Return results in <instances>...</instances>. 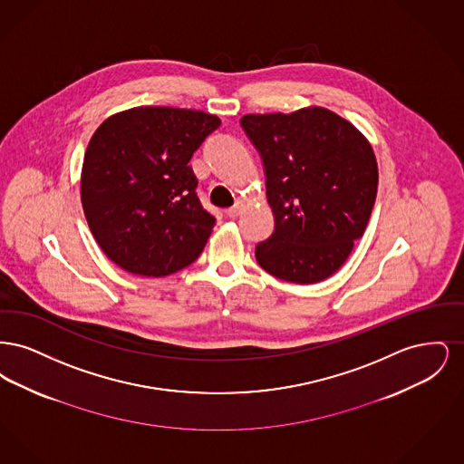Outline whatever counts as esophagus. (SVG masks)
Masks as SVG:
<instances>
[{
  "mask_svg": "<svg viewBox=\"0 0 464 464\" xmlns=\"http://www.w3.org/2000/svg\"><path fill=\"white\" fill-rule=\"evenodd\" d=\"M243 207H245V203H243L242 199H238L231 208H227V218H231V219H235V218H238L240 214H242Z\"/></svg>",
  "mask_w": 464,
  "mask_h": 464,
  "instance_id": "obj_1",
  "label": "esophagus"
}]
</instances>
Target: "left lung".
<instances>
[{
    "mask_svg": "<svg viewBox=\"0 0 464 464\" xmlns=\"http://www.w3.org/2000/svg\"><path fill=\"white\" fill-rule=\"evenodd\" d=\"M243 130L265 163L273 235L256 246L269 275L316 284L346 263L377 195L371 142L325 108L245 114Z\"/></svg>",
    "mask_w": 464,
    "mask_h": 464,
    "instance_id": "obj_1",
    "label": "left lung"
}]
</instances>
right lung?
<instances>
[{
	"label": "right lung",
	"instance_id": "1",
	"mask_svg": "<svg viewBox=\"0 0 464 464\" xmlns=\"http://www.w3.org/2000/svg\"><path fill=\"white\" fill-rule=\"evenodd\" d=\"M221 127L214 114L140 106L110 116L90 139L82 205L111 261L140 276H167L198 259L216 218L188 165Z\"/></svg>",
	"mask_w": 464,
	"mask_h": 464
}]
</instances>
